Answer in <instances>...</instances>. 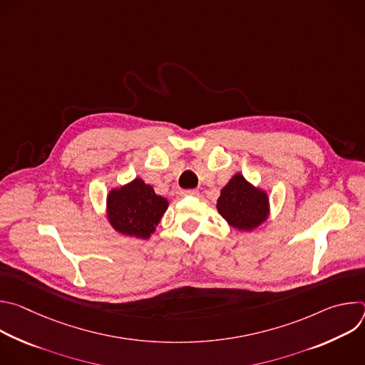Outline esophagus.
Wrapping results in <instances>:
<instances>
[{
	"instance_id": "obj_1",
	"label": "esophagus",
	"mask_w": 365,
	"mask_h": 365,
	"mask_svg": "<svg viewBox=\"0 0 365 365\" xmlns=\"http://www.w3.org/2000/svg\"><path fill=\"white\" fill-rule=\"evenodd\" d=\"M199 192L196 189H187V190H182V196H197Z\"/></svg>"
}]
</instances>
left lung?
I'll return each mask as SVG.
<instances>
[{
  "label": "left lung",
  "mask_w": 365,
  "mask_h": 365,
  "mask_svg": "<svg viewBox=\"0 0 365 365\" xmlns=\"http://www.w3.org/2000/svg\"><path fill=\"white\" fill-rule=\"evenodd\" d=\"M217 210L230 227L250 232L269 220V193L250 183L241 173H235L221 189Z\"/></svg>",
  "instance_id": "8db88e82"
}]
</instances>
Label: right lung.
Here are the masks:
<instances>
[{
	"instance_id": "right-lung-1",
	"label": "right lung",
	"mask_w": 365,
	"mask_h": 365,
	"mask_svg": "<svg viewBox=\"0 0 365 365\" xmlns=\"http://www.w3.org/2000/svg\"><path fill=\"white\" fill-rule=\"evenodd\" d=\"M107 220L115 232L124 237L148 240L155 231L169 200L154 192L153 186L135 178L113 187L107 195Z\"/></svg>"
}]
</instances>
